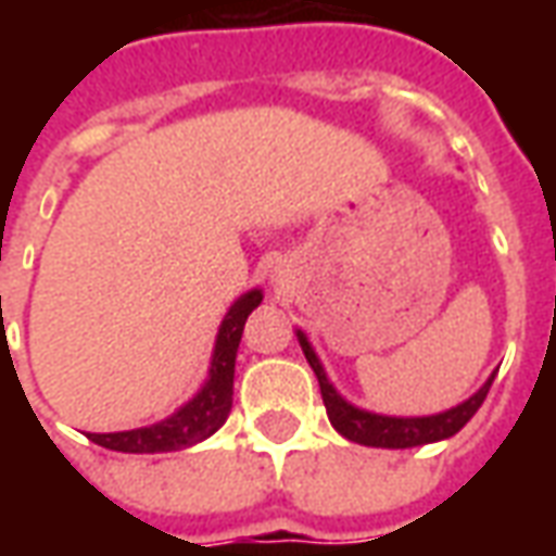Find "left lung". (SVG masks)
<instances>
[{"instance_id":"8db88e82","label":"left lung","mask_w":556,"mask_h":556,"mask_svg":"<svg viewBox=\"0 0 556 556\" xmlns=\"http://www.w3.org/2000/svg\"><path fill=\"white\" fill-rule=\"evenodd\" d=\"M301 339V349L306 354V361L313 366L315 378H318V387H321V399H325L327 417L333 422V429L349 438L354 443H363V446H384V450H408V446H419V443H434L443 441V438H453L455 431L465 426L467 419L473 417L479 410V405L489 396V387L494 381L491 375L489 381L482 384L479 393L462 402L458 408L443 410V414H434V417H378V414H369V410H361L349 405L345 399L339 396L333 384L327 381L321 363L315 357L313 345L306 342L303 333H298Z\"/></svg>"}]
</instances>
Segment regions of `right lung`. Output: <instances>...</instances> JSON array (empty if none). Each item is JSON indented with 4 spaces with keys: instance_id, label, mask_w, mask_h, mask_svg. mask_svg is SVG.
Instances as JSON below:
<instances>
[{
    "instance_id": "add662e5",
    "label": "right lung",
    "mask_w": 556,
    "mask_h": 556,
    "mask_svg": "<svg viewBox=\"0 0 556 556\" xmlns=\"http://www.w3.org/2000/svg\"><path fill=\"white\" fill-rule=\"evenodd\" d=\"M258 303H262V291H250L229 309L226 321L219 327L211 378L193 402H187L175 417L163 419L157 426L113 431V434H89L91 441L106 450H115V453H172V450L193 446V443L205 441L207 434H214L229 417L235 357H238V345H241L243 325Z\"/></svg>"
}]
</instances>
